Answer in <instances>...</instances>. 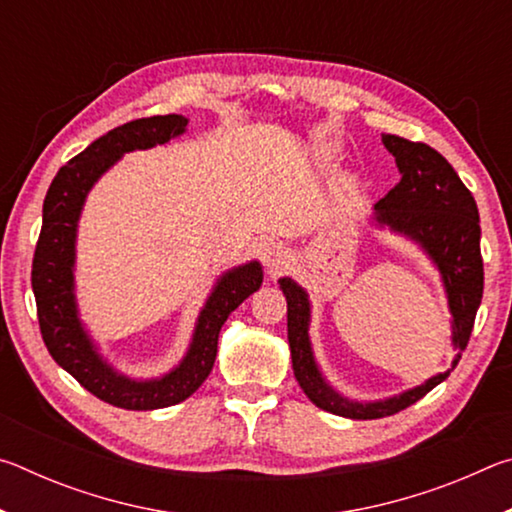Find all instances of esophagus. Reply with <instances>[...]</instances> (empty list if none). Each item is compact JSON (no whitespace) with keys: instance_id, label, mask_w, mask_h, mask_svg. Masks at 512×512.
Wrapping results in <instances>:
<instances>
[{"instance_id":"obj_1","label":"esophagus","mask_w":512,"mask_h":512,"mask_svg":"<svg viewBox=\"0 0 512 512\" xmlns=\"http://www.w3.org/2000/svg\"><path fill=\"white\" fill-rule=\"evenodd\" d=\"M259 255H262V262L271 275H280L291 262V253L282 244H277V241H266V244H262Z\"/></svg>"}]
</instances>
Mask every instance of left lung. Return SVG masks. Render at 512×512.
Here are the masks:
<instances>
[{
	"mask_svg": "<svg viewBox=\"0 0 512 512\" xmlns=\"http://www.w3.org/2000/svg\"><path fill=\"white\" fill-rule=\"evenodd\" d=\"M381 142L395 155L402 180L375 205L379 225L411 237L424 248L443 275L449 309H452V341L465 350L470 341L476 309L483 298V259L479 210L470 189L463 185L452 164L424 142L397 135H381ZM280 289L287 298V332L293 375L305 395L323 411L352 420L386 418L404 411L449 377H431L427 384L411 388L384 402H350L334 391L320 375L309 343V300L291 277H282ZM461 359L456 354L454 366Z\"/></svg>",
	"mask_w": 512,
	"mask_h": 512,
	"instance_id": "1",
	"label": "left lung"
}]
</instances>
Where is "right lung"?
Instances as JSON below:
<instances>
[{
  "instance_id": "right-lung-1",
  "label": "right lung",
  "mask_w": 512,
  "mask_h": 512,
  "mask_svg": "<svg viewBox=\"0 0 512 512\" xmlns=\"http://www.w3.org/2000/svg\"><path fill=\"white\" fill-rule=\"evenodd\" d=\"M185 126L183 115H158L112 128L60 167L42 205V228L31 268L42 341L58 366L83 388L99 400L128 411L164 409L196 393L212 372L223 323L250 293L262 287L264 280L257 262L225 273L198 316L187 357L162 379L135 381L119 375L99 357L85 334L74 300V241L85 196L121 155L169 142L171 137L185 133Z\"/></svg>"
}]
</instances>
